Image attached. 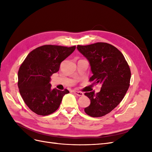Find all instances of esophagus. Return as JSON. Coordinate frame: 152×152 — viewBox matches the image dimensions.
I'll use <instances>...</instances> for the list:
<instances>
[{"mask_svg":"<svg viewBox=\"0 0 152 152\" xmlns=\"http://www.w3.org/2000/svg\"><path fill=\"white\" fill-rule=\"evenodd\" d=\"M73 92H74V93H75V94H76V95H78V96H83V93L82 92L77 91H74Z\"/></svg>","mask_w":152,"mask_h":152,"instance_id":"obj_1","label":"esophagus"}]
</instances>
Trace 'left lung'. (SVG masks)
<instances>
[{
	"label": "left lung",
	"mask_w": 152,
	"mask_h": 152,
	"mask_svg": "<svg viewBox=\"0 0 152 152\" xmlns=\"http://www.w3.org/2000/svg\"><path fill=\"white\" fill-rule=\"evenodd\" d=\"M77 49L89 61L93 84L101 83V91L86 93L91 104L84 109L93 118L102 117L117 106L130 85L131 70L124 55L112 45L97 42L87 46L78 45Z\"/></svg>",
	"instance_id": "8db88e82"
}]
</instances>
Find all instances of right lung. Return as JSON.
<instances>
[{
    "instance_id": "add662e5",
    "label": "right lung",
    "mask_w": 152,
    "mask_h": 152,
    "mask_svg": "<svg viewBox=\"0 0 152 152\" xmlns=\"http://www.w3.org/2000/svg\"><path fill=\"white\" fill-rule=\"evenodd\" d=\"M76 49L44 45L28 54L18 71V88L25 104L38 115H48L59 108L63 96L69 93L51 88L50 76L59 70L60 64Z\"/></svg>"
}]
</instances>
